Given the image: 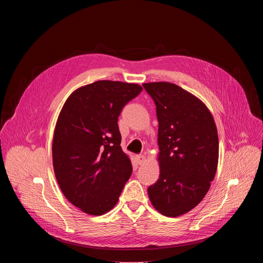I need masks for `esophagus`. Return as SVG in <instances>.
I'll return each mask as SVG.
<instances>
[{"label": "esophagus", "instance_id": "obj_1", "mask_svg": "<svg viewBox=\"0 0 263 263\" xmlns=\"http://www.w3.org/2000/svg\"><path fill=\"white\" fill-rule=\"evenodd\" d=\"M135 159H136L137 164H139V165L143 164V163H144V161H145V157H144L143 155H137V156L135 157Z\"/></svg>", "mask_w": 263, "mask_h": 263}]
</instances>
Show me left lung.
Returning a JSON list of instances; mask_svg holds the SVG:
<instances>
[{"mask_svg":"<svg viewBox=\"0 0 263 263\" xmlns=\"http://www.w3.org/2000/svg\"><path fill=\"white\" fill-rule=\"evenodd\" d=\"M156 105L159 179L148 186L154 208L176 217L208 193L218 163V135L211 112L196 96L170 82L142 84Z\"/></svg>","mask_w":263,"mask_h":263,"instance_id":"left-lung-1","label":"left lung"}]
</instances>
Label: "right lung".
Listing matches in <instances>:
<instances>
[{"instance_id": "obj_1", "label": "right lung", "mask_w": 263, "mask_h": 263, "mask_svg": "<svg viewBox=\"0 0 263 263\" xmlns=\"http://www.w3.org/2000/svg\"><path fill=\"white\" fill-rule=\"evenodd\" d=\"M141 90L135 83L96 81L74 90L60 111L52 145L55 176L64 197L87 214L114 208L132 174L118 120Z\"/></svg>"}]
</instances>
